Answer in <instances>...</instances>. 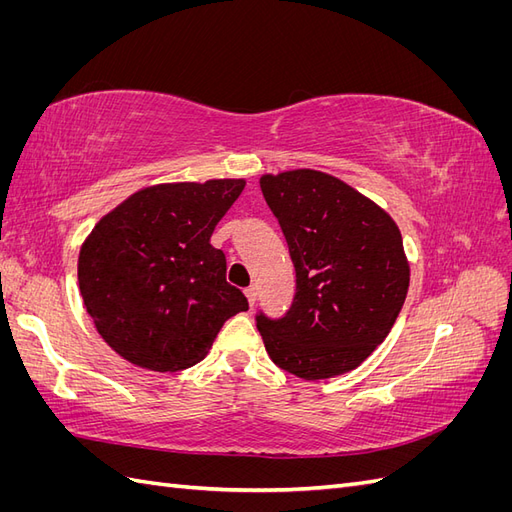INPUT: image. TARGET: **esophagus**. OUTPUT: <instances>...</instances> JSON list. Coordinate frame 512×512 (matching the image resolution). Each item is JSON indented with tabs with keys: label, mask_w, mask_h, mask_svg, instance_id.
I'll use <instances>...</instances> for the list:
<instances>
[{
	"label": "esophagus",
	"mask_w": 512,
	"mask_h": 512,
	"mask_svg": "<svg viewBox=\"0 0 512 512\" xmlns=\"http://www.w3.org/2000/svg\"><path fill=\"white\" fill-rule=\"evenodd\" d=\"M245 297H247V301H250V305L254 307L256 299H258V288H256V286H250V288H245Z\"/></svg>",
	"instance_id": "esophagus-1"
}]
</instances>
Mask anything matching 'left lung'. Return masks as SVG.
Instances as JSON below:
<instances>
[{"instance_id":"8db88e82","label":"left lung","mask_w":512,"mask_h":512,"mask_svg":"<svg viewBox=\"0 0 512 512\" xmlns=\"http://www.w3.org/2000/svg\"><path fill=\"white\" fill-rule=\"evenodd\" d=\"M260 190L297 273L286 314H256L262 342L277 367L303 380L346 374L384 342L406 301L401 232L376 203L318 170L265 175Z\"/></svg>"}]
</instances>
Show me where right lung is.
<instances>
[{"mask_svg":"<svg viewBox=\"0 0 512 512\" xmlns=\"http://www.w3.org/2000/svg\"><path fill=\"white\" fill-rule=\"evenodd\" d=\"M243 188V179L153 185L91 230L79 286L98 333L123 359L151 371L192 367L222 324L250 307L211 245Z\"/></svg>","mask_w":512,"mask_h":512,"instance_id":"right-lung-1","label":"right lung"}]
</instances>
